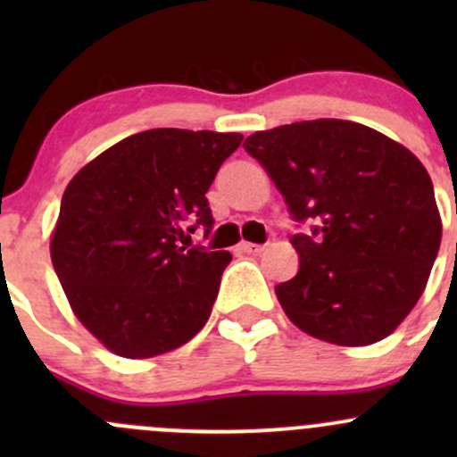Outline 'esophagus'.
<instances>
[{
  "label": "esophagus",
  "mask_w": 457,
  "mask_h": 457,
  "mask_svg": "<svg viewBox=\"0 0 457 457\" xmlns=\"http://www.w3.org/2000/svg\"><path fill=\"white\" fill-rule=\"evenodd\" d=\"M262 250L265 247L258 245V243H241V252H245V254H261Z\"/></svg>",
  "instance_id": "esophagus-1"
}]
</instances>
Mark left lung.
Here are the masks:
<instances>
[{
	"instance_id": "1",
	"label": "left lung",
	"mask_w": 457,
	"mask_h": 457,
	"mask_svg": "<svg viewBox=\"0 0 457 457\" xmlns=\"http://www.w3.org/2000/svg\"><path fill=\"white\" fill-rule=\"evenodd\" d=\"M298 232V274L276 285L289 320L314 338L362 347L386 338L425 292L442 223L425 165L389 137L343 119L247 137Z\"/></svg>"
}]
</instances>
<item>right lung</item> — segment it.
Instances as JSON below:
<instances>
[{
    "mask_svg": "<svg viewBox=\"0 0 457 457\" xmlns=\"http://www.w3.org/2000/svg\"><path fill=\"white\" fill-rule=\"evenodd\" d=\"M237 132L154 128L86 165L68 183L50 258L72 312L123 358H152L195 338L212 314L229 252L179 245L210 234L205 199Z\"/></svg>",
    "mask_w": 457,
    "mask_h": 457,
    "instance_id": "right-lung-1",
    "label": "right lung"
}]
</instances>
